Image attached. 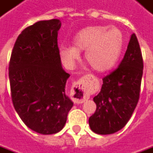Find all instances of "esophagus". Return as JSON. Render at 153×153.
Returning <instances> with one entry per match:
<instances>
[{
	"mask_svg": "<svg viewBox=\"0 0 153 153\" xmlns=\"http://www.w3.org/2000/svg\"><path fill=\"white\" fill-rule=\"evenodd\" d=\"M90 76H86L81 79H79L73 85V101L76 103H83L87 99H89V92L88 88L90 85Z\"/></svg>",
	"mask_w": 153,
	"mask_h": 153,
	"instance_id": "34e87169",
	"label": "esophagus"
}]
</instances>
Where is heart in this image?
Returning <instances> with one entry per match:
<instances>
[{"label": "heart", "mask_w": 153, "mask_h": 153, "mask_svg": "<svg viewBox=\"0 0 153 153\" xmlns=\"http://www.w3.org/2000/svg\"><path fill=\"white\" fill-rule=\"evenodd\" d=\"M74 46H61L60 56L68 67H73L85 51V60L93 70L104 72L114 66L123 49V36L116 27H86L73 37Z\"/></svg>", "instance_id": "obj_1"}]
</instances>
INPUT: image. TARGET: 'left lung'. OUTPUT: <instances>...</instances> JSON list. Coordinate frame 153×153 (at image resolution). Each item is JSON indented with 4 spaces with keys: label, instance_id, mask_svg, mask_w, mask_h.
Masks as SVG:
<instances>
[{
    "label": "left lung",
    "instance_id": "1",
    "mask_svg": "<svg viewBox=\"0 0 153 153\" xmlns=\"http://www.w3.org/2000/svg\"><path fill=\"white\" fill-rule=\"evenodd\" d=\"M143 72V55L132 34L122 62L103 77L101 91L93 98L97 110L89 125L94 132L112 134L127 124L138 102Z\"/></svg>",
    "mask_w": 153,
    "mask_h": 153
}]
</instances>
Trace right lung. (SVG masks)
Segmentation results:
<instances>
[{"mask_svg":"<svg viewBox=\"0 0 153 153\" xmlns=\"http://www.w3.org/2000/svg\"><path fill=\"white\" fill-rule=\"evenodd\" d=\"M58 19L36 22L22 30L9 62L12 103L22 122L41 134L62 129L73 102L65 94L70 74L62 69L57 45Z\"/></svg>","mask_w":153,"mask_h":153,"instance_id":"add662e5","label":"right lung"}]
</instances>
